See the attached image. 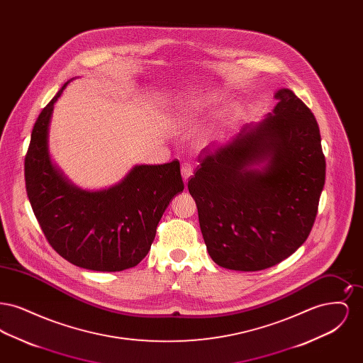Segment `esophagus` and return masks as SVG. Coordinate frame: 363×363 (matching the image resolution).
Instances as JSON below:
<instances>
[{
  "label": "esophagus",
  "mask_w": 363,
  "mask_h": 363,
  "mask_svg": "<svg viewBox=\"0 0 363 363\" xmlns=\"http://www.w3.org/2000/svg\"><path fill=\"white\" fill-rule=\"evenodd\" d=\"M181 173L184 177V181L188 182V179L193 175V166L190 163H184L182 167H181Z\"/></svg>",
  "instance_id": "obj_1"
}]
</instances>
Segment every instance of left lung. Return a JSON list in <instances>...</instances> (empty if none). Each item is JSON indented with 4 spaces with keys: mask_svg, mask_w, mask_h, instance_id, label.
Wrapping results in <instances>:
<instances>
[{
    "mask_svg": "<svg viewBox=\"0 0 363 363\" xmlns=\"http://www.w3.org/2000/svg\"><path fill=\"white\" fill-rule=\"evenodd\" d=\"M274 113L233 141L204 148L188 189L211 259L234 271H261L308 240L325 184L318 123L291 89ZM265 161L259 171L252 166Z\"/></svg>",
    "mask_w": 363,
    "mask_h": 363,
    "instance_id": "left-lung-1",
    "label": "left lung"
}]
</instances>
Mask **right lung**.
Segmentation results:
<instances>
[{
	"mask_svg": "<svg viewBox=\"0 0 363 363\" xmlns=\"http://www.w3.org/2000/svg\"><path fill=\"white\" fill-rule=\"evenodd\" d=\"M67 84L35 122L24 160L27 196L46 240L62 259L91 271H123L147 256L163 212L184 190L179 162L136 166L118 185L101 191L72 186L48 152L52 108Z\"/></svg>",
	"mask_w": 363,
	"mask_h": 363,
	"instance_id": "1",
	"label": "right lung"
}]
</instances>
